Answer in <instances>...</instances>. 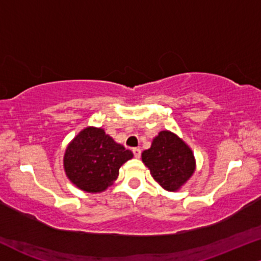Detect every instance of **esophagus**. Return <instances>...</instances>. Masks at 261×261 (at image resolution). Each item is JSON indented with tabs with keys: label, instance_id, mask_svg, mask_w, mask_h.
Wrapping results in <instances>:
<instances>
[{
	"label": "esophagus",
	"instance_id": "esophagus-1",
	"mask_svg": "<svg viewBox=\"0 0 261 261\" xmlns=\"http://www.w3.org/2000/svg\"><path fill=\"white\" fill-rule=\"evenodd\" d=\"M133 153H134L136 159H140V158H141V149H140V148H134Z\"/></svg>",
	"mask_w": 261,
	"mask_h": 261
}]
</instances>
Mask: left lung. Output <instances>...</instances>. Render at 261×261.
<instances>
[{
	"instance_id": "left-lung-1",
	"label": "left lung",
	"mask_w": 261,
	"mask_h": 261,
	"mask_svg": "<svg viewBox=\"0 0 261 261\" xmlns=\"http://www.w3.org/2000/svg\"><path fill=\"white\" fill-rule=\"evenodd\" d=\"M142 160L151 176L164 189H179L195 170L190 148L170 131H161L149 149L142 153Z\"/></svg>"
}]
</instances>
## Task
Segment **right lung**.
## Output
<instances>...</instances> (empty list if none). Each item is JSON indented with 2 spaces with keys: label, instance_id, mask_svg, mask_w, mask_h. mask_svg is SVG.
<instances>
[{
  "label": "right lung",
  "instance_id": "1",
  "mask_svg": "<svg viewBox=\"0 0 261 261\" xmlns=\"http://www.w3.org/2000/svg\"><path fill=\"white\" fill-rule=\"evenodd\" d=\"M133 156V151L115 143L102 128L87 127L66 149L64 166L79 189L100 193L111 186L119 167Z\"/></svg>",
  "mask_w": 261,
  "mask_h": 261
}]
</instances>
